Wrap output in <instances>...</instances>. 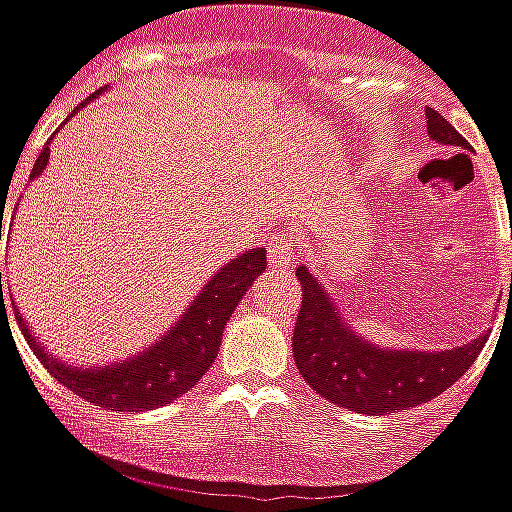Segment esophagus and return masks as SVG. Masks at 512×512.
Returning a JSON list of instances; mask_svg holds the SVG:
<instances>
[{
  "instance_id": "esophagus-1",
  "label": "esophagus",
  "mask_w": 512,
  "mask_h": 512,
  "mask_svg": "<svg viewBox=\"0 0 512 512\" xmlns=\"http://www.w3.org/2000/svg\"><path fill=\"white\" fill-rule=\"evenodd\" d=\"M297 253V237L289 231H278L270 237V264L272 267H292Z\"/></svg>"
}]
</instances>
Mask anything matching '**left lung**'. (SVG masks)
<instances>
[{
	"label": "left lung",
	"mask_w": 512,
	"mask_h": 512,
	"mask_svg": "<svg viewBox=\"0 0 512 512\" xmlns=\"http://www.w3.org/2000/svg\"><path fill=\"white\" fill-rule=\"evenodd\" d=\"M428 136L439 144L469 149L466 138L434 108H425ZM302 305L294 324V363L305 382L333 404L360 414H390L442 395L472 368L488 333L445 352H401L363 341L346 324L333 297L297 267Z\"/></svg>",
	"instance_id": "8db88e82"
}]
</instances>
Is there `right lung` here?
I'll return each instance as SVG.
<instances>
[{
	"label": "right lung",
	"mask_w": 512,
	"mask_h": 512,
	"mask_svg": "<svg viewBox=\"0 0 512 512\" xmlns=\"http://www.w3.org/2000/svg\"><path fill=\"white\" fill-rule=\"evenodd\" d=\"M100 92L103 89H98L95 95ZM48 152H51L48 147L40 149L32 177L43 174L48 158H51ZM264 267H267L264 248H251V251L240 253L237 259L229 261L226 267H220L212 275L199 297L190 302L188 311L179 316V322H174V327H169V333L155 346H149L147 352H138L130 360L106 365V368H76V365L59 363L57 357L46 352V346H40L35 335L29 333V327L21 322L18 311L16 319L37 360L46 365L48 374L59 384H65L67 390L81 395L89 404L106 406L114 412H144V409H158V406L177 401L179 395L188 393L190 387L210 371V365L218 357L223 327L229 322L231 311L237 308L242 294L251 289V283L264 272Z\"/></svg>",
	"instance_id": "1"
}]
</instances>
